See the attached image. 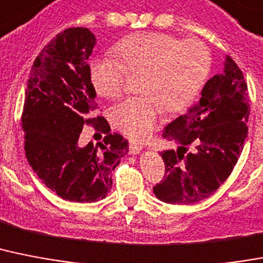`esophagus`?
Here are the masks:
<instances>
[{
    "mask_svg": "<svg viewBox=\"0 0 263 263\" xmlns=\"http://www.w3.org/2000/svg\"><path fill=\"white\" fill-rule=\"evenodd\" d=\"M142 150L143 146H140V144H135V143L129 144V154H132V155H136V154H139Z\"/></svg>",
    "mask_w": 263,
    "mask_h": 263,
    "instance_id": "obj_1",
    "label": "esophagus"
}]
</instances>
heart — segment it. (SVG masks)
Returning a JSON list of instances; mask_svg holds the SVG:
<instances>
[{
    "instance_id": "obj_1",
    "label": "heart",
    "mask_w": 263,
    "mask_h": 263,
    "mask_svg": "<svg viewBox=\"0 0 263 263\" xmlns=\"http://www.w3.org/2000/svg\"><path fill=\"white\" fill-rule=\"evenodd\" d=\"M119 58L95 59L90 80L102 97L115 100L124 93L129 74L140 76V90L113 112V121L132 140H142L161 121L163 109H186L201 90L211 67V54L201 42H181L174 36L143 32L115 47Z\"/></svg>"
}]
</instances>
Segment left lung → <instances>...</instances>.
I'll return each mask as SVG.
<instances>
[{"label":"left lung","instance_id":"1","mask_svg":"<svg viewBox=\"0 0 263 263\" xmlns=\"http://www.w3.org/2000/svg\"><path fill=\"white\" fill-rule=\"evenodd\" d=\"M249 115L247 83L227 57L223 72L204 85L200 101L163 129L177 150L161 153L165 176L154 194L167 204H193L216 192L242 154Z\"/></svg>","mask_w":263,"mask_h":263}]
</instances>
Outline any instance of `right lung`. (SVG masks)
<instances>
[{
    "label": "right lung",
    "mask_w": 263,
    "mask_h": 263,
    "mask_svg": "<svg viewBox=\"0 0 263 263\" xmlns=\"http://www.w3.org/2000/svg\"><path fill=\"white\" fill-rule=\"evenodd\" d=\"M96 37L67 28L36 57L25 90L21 128L28 163L48 189L74 202H96L112 187V172L128 153V140L93 116L96 90L87 59ZM106 134L96 146L78 144L83 125Z\"/></svg>",
    "instance_id": "add662e5"
}]
</instances>
